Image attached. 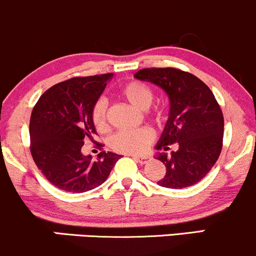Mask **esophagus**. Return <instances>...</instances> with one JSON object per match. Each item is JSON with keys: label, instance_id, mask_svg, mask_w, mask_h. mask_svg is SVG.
<instances>
[{"label": "esophagus", "instance_id": "1", "mask_svg": "<svg viewBox=\"0 0 256 256\" xmlns=\"http://www.w3.org/2000/svg\"><path fill=\"white\" fill-rule=\"evenodd\" d=\"M132 158H134V160H136L137 162H140V165H144V164L150 161V158L149 156H137V155H132Z\"/></svg>", "mask_w": 256, "mask_h": 256}]
</instances>
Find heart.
I'll return each instance as SVG.
<instances>
[{
	"mask_svg": "<svg viewBox=\"0 0 256 256\" xmlns=\"http://www.w3.org/2000/svg\"><path fill=\"white\" fill-rule=\"evenodd\" d=\"M119 95L132 107L140 110H148L152 104L154 94L148 85L140 80H130L119 88ZM91 119L98 131H104L107 126V102L100 98L91 110ZM154 140V134L148 128L136 131H120L110 138V146L116 152L125 154L142 152Z\"/></svg>",
	"mask_w": 256,
	"mask_h": 256,
	"instance_id": "b5f03b06",
	"label": "heart"
}]
</instances>
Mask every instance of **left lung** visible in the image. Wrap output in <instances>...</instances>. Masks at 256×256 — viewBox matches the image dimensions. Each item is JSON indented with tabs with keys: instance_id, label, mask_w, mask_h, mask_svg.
Here are the masks:
<instances>
[{
	"instance_id": "left-lung-1",
	"label": "left lung",
	"mask_w": 256,
	"mask_h": 256,
	"mask_svg": "<svg viewBox=\"0 0 256 256\" xmlns=\"http://www.w3.org/2000/svg\"><path fill=\"white\" fill-rule=\"evenodd\" d=\"M134 77L160 86L171 106L155 148L167 150V146L178 143V150L156 155L166 167L158 184L171 189L192 186L210 171L222 152L224 116L220 106L210 88L189 72L172 67L143 68Z\"/></svg>"
}]
</instances>
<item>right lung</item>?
Here are the masks:
<instances>
[{
	"instance_id": "1",
	"label": "right lung",
	"mask_w": 256,
	"mask_h": 256,
	"mask_svg": "<svg viewBox=\"0 0 256 256\" xmlns=\"http://www.w3.org/2000/svg\"><path fill=\"white\" fill-rule=\"evenodd\" d=\"M112 77L113 73H107L61 82L46 90L32 110L31 155L44 177L58 189L71 192L95 189L120 158L110 152H101L96 158L82 152L84 142H95L91 110Z\"/></svg>"
}]
</instances>
